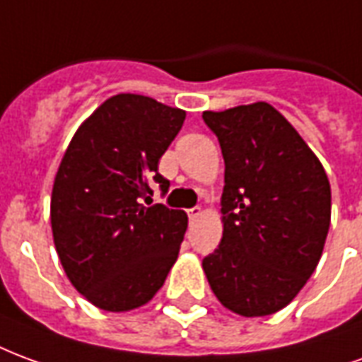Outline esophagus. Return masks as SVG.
Masks as SVG:
<instances>
[{
  "label": "esophagus",
  "mask_w": 362,
  "mask_h": 362,
  "mask_svg": "<svg viewBox=\"0 0 362 362\" xmlns=\"http://www.w3.org/2000/svg\"><path fill=\"white\" fill-rule=\"evenodd\" d=\"M187 214H189V220L194 221V220H197V218H199L200 214H202V208L194 206V208H191V210H187Z\"/></svg>",
  "instance_id": "1"
}]
</instances>
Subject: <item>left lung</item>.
<instances>
[{
    "label": "left lung",
    "mask_w": 362,
    "mask_h": 362,
    "mask_svg": "<svg viewBox=\"0 0 362 362\" xmlns=\"http://www.w3.org/2000/svg\"><path fill=\"white\" fill-rule=\"evenodd\" d=\"M226 163L223 237L202 260L214 295L241 316L274 315L313 276L332 191L315 152L266 102L204 112Z\"/></svg>",
    "instance_id": "left-lung-1"
}]
</instances>
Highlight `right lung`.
Segmentation results:
<instances>
[{
  "instance_id": "add662e5",
  "label": "right lung",
  "mask_w": 362,
  "mask_h": 362,
  "mask_svg": "<svg viewBox=\"0 0 362 362\" xmlns=\"http://www.w3.org/2000/svg\"><path fill=\"white\" fill-rule=\"evenodd\" d=\"M185 112L141 94L105 100L73 136L52 191V231L63 270L102 310L142 307L163 286L187 231V214L152 204L165 194L158 163Z\"/></svg>"
}]
</instances>
